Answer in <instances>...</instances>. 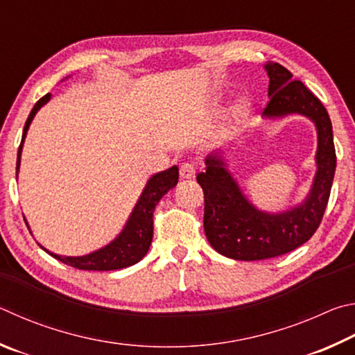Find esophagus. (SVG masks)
<instances>
[{"instance_id": "obj_1", "label": "esophagus", "mask_w": 355, "mask_h": 355, "mask_svg": "<svg viewBox=\"0 0 355 355\" xmlns=\"http://www.w3.org/2000/svg\"><path fill=\"white\" fill-rule=\"evenodd\" d=\"M179 173H181V178L182 179H195V174H196V170H195V165L193 164H182L181 168H179Z\"/></svg>"}]
</instances>
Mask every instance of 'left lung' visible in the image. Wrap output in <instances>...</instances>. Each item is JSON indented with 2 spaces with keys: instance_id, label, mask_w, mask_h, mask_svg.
Listing matches in <instances>:
<instances>
[{
  "instance_id": "1",
  "label": "left lung",
  "mask_w": 355,
  "mask_h": 355,
  "mask_svg": "<svg viewBox=\"0 0 355 355\" xmlns=\"http://www.w3.org/2000/svg\"><path fill=\"white\" fill-rule=\"evenodd\" d=\"M270 78V101L265 118L304 115L318 134L316 174L306 200L279 214L259 210L248 201L226 168L221 153L206 159V171L196 176L204 191V232L216 252L234 260H263L296 250L316 232L324 215L337 166L332 123L324 105L287 68L276 62L265 65Z\"/></svg>"
}]
</instances>
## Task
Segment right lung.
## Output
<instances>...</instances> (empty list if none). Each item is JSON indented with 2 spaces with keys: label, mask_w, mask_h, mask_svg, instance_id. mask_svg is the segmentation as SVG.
Returning <instances> with one entry per match:
<instances>
[{
  "label": "right lung",
  "mask_w": 355,
  "mask_h": 355,
  "mask_svg": "<svg viewBox=\"0 0 355 355\" xmlns=\"http://www.w3.org/2000/svg\"><path fill=\"white\" fill-rule=\"evenodd\" d=\"M49 99H51V93H46L45 96L40 98L39 101L31 110L26 123H24L21 143L18 146L17 154V174L18 168H20L21 160V149L24 139H26L28 129L31 126V121L34 120L37 112L43 107ZM179 179V168L173 165L165 171L155 173L154 176L149 178L146 182V187L143 189L141 195L137 201L135 207L130 214L126 226L123 227V231L118 234V237L110 241L109 245L98 251H93L90 254L79 257H67L59 256V254H53L48 250H45L40 243L42 250H45L48 254H51L54 259L60 260L62 263L70 265L73 268L78 270H87V271H112V270H121L126 266L135 265L137 262L146 256L153 240V214L154 209L157 206V202L162 200L168 190H171L174 185L178 184Z\"/></svg>",
  "instance_id": "right-lung-1"
}]
</instances>
